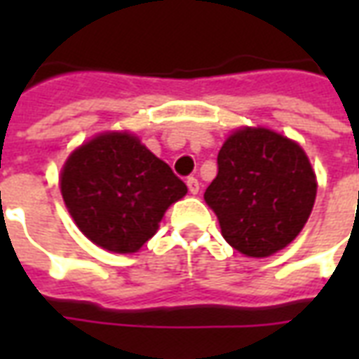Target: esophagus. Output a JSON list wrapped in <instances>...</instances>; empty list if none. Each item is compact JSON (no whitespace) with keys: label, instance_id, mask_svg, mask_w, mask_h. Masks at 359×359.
<instances>
[{"label":"esophagus","instance_id":"obj_1","mask_svg":"<svg viewBox=\"0 0 359 359\" xmlns=\"http://www.w3.org/2000/svg\"><path fill=\"white\" fill-rule=\"evenodd\" d=\"M187 184L188 190H190V194H198V192H200V180L196 179V177H188Z\"/></svg>","mask_w":359,"mask_h":359}]
</instances>
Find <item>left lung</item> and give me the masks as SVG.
<instances>
[{"mask_svg":"<svg viewBox=\"0 0 359 359\" xmlns=\"http://www.w3.org/2000/svg\"><path fill=\"white\" fill-rule=\"evenodd\" d=\"M217 169L203 198L234 250L267 257L300 234L316 202L317 180L296 142L269 128L244 126L219 149Z\"/></svg>","mask_w":359,"mask_h":359,"instance_id":"8db88e82","label":"left lung"}]
</instances>
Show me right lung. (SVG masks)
Returning <instances> with one entry per match:
<instances>
[{
    "label": "right lung",
    "mask_w": 359,
    "mask_h": 359,
    "mask_svg": "<svg viewBox=\"0 0 359 359\" xmlns=\"http://www.w3.org/2000/svg\"><path fill=\"white\" fill-rule=\"evenodd\" d=\"M187 192L171 167L128 133L95 136L61 171V194L76 226L115 254L138 252Z\"/></svg>",
    "instance_id": "add662e5"
}]
</instances>
